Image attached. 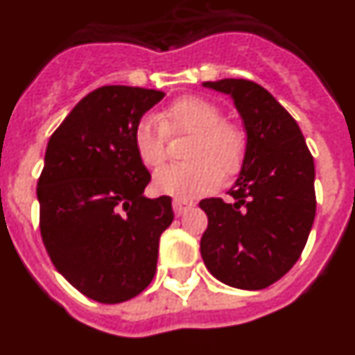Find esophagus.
<instances>
[{
	"mask_svg": "<svg viewBox=\"0 0 355 355\" xmlns=\"http://www.w3.org/2000/svg\"><path fill=\"white\" fill-rule=\"evenodd\" d=\"M193 202L191 200H184V198H175L173 200V211L177 216H182L187 209H191Z\"/></svg>",
	"mask_w": 355,
	"mask_h": 355,
	"instance_id": "34e87169",
	"label": "esophagus"
}]
</instances>
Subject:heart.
Returning a JSON list of instances; mask_svg holds the SVG:
<instances>
[{
  "label": "heart",
  "instance_id": "heart-1",
  "mask_svg": "<svg viewBox=\"0 0 355 355\" xmlns=\"http://www.w3.org/2000/svg\"><path fill=\"white\" fill-rule=\"evenodd\" d=\"M168 135H191L184 150L186 164L166 166L157 171L153 186L159 193L193 198L218 186L220 180L236 177L247 157V137L234 122L223 119L222 110L211 101L186 95L173 101L160 117L141 119L133 144L146 168L157 169L168 157Z\"/></svg>",
  "mask_w": 355,
  "mask_h": 355
}]
</instances>
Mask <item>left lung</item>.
<instances>
[{
	"label": "left lung",
	"mask_w": 355,
	"mask_h": 355,
	"mask_svg": "<svg viewBox=\"0 0 355 355\" xmlns=\"http://www.w3.org/2000/svg\"><path fill=\"white\" fill-rule=\"evenodd\" d=\"M231 94L245 122L247 157L229 195L205 198L200 252L222 284L260 291L300 260L315 216L314 159L293 115L247 79L204 83Z\"/></svg>",
	"instance_id": "8db88e82"
}]
</instances>
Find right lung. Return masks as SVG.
Listing matches in <instances>:
<instances>
[{
  "instance_id": "add662e5",
  "label": "right lung",
  "mask_w": 355,
  "mask_h": 355,
  "mask_svg": "<svg viewBox=\"0 0 355 355\" xmlns=\"http://www.w3.org/2000/svg\"><path fill=\"white\" fill-rule=\"evenodd\" d=\"M164 92L108 85L83 97L52 133L37 180L40 229L55 269L99 303L128 302L157 270L171 196L146 198L151 175L133 133Z\"/></svg>"
}]
</instances>
